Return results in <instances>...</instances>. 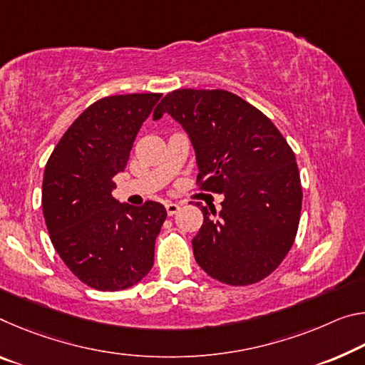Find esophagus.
<instances>
[{
    "mask_svg": "<svg viewBox=\"0 0 365 365\" xmlns=\"http://www.w3.org/2000/svg\"><path fill=\"white\" fill-rule=\"evenodd\" d=\"M165 210H167V214H169V216H173V214L180 210V205H178V203H165Z\"/></svg>",
    "mask_w": 365,
    "mask_h": 365,
    "instance_id": "34e87169",
    "label": "esophagus"
}]
</instances>
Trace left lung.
Instances as JSON below:
<instances>
[{
	"mask_svg": "<svg viewBox=\"0 0 365 365\" xmlns=\"http://www.w3.org/2000/svg\"><path fill=\"white\" fill-rule=\"evenodd\" d=\"M170 113L193 143L200 190L224 193L201 207L195 259L212 279L248 286L281 264L296 240L302 185L296 154L263 112L222 89H177L154 110Z\"/></svg>",
	"mask_w": 365,
	"mask_h": 365,
	"instance_id": "8db88e82",
	"label": "left lung"
}]
</instances>
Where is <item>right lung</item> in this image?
<instances>
[{"mask_svg":"<svg viewBox=\"0 0 365 365\" xmlns=\"http://www.w3.org/2000/svg\"><path fill=\"white\" fill-rule=\"evenodd\" d=\"M160 97L149 92L94 102L45 165L42 207L51 244L69 271L97 291L135 286L154 264L165 207L155 201L120 205L112 178L126 167L138 131Z\"/></svg>","mask_w":365,"mask_h":365,"instance_id":"1","label":"right lung"}]
</instances>
